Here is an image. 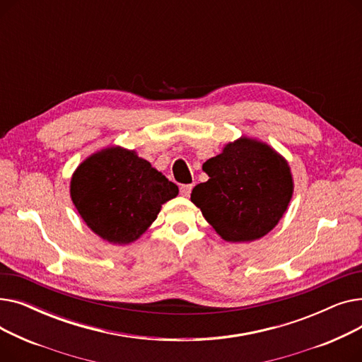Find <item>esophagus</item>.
I'll return each mask as SVG.
<instances>
[{
  "instance_id": "obj_1",
  "label": "esophagus",
  "mask_w": 362,
  "mask_h": 362,
  "mask_svg": "<svg viewBox=\"0 0 362 362\" xmlns=\"http://www.w3.org/2000/svg\"><path fill=\"white\" fill-rule=\"evenodd\" d=\"M192 185H182L180 186V194L183 195V197H189V195H191V192H192Z\"/></svg>"
}]
</instances>
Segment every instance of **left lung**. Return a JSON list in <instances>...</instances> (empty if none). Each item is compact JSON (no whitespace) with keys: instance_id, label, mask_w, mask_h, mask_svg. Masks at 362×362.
I'll return each mask as SVG.
<instances>
[{"instance_id":"8db88e82","label":"left lung","mask_w":362,"mask_h":362,"mask_svg":"<svg viewBox=\"0 0 362 362\" xmlns=\"http://www.w3.org/2000/svg\"><path fill=\"white\" fill-rule=\"evenodd\" d=\"M206 182L191 201L227 242H252L272 232L293 195L289 163L269 144L240 136L206 160Z\"/></svg>"}]
</instances>
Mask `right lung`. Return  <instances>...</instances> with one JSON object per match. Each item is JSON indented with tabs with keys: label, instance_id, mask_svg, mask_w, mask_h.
I'll return each instance as SVG.
<instances>
[{
	"label": "right lung",
	"instance_id": "add662e5",
	"mask_svg": "<svg viewBox=\"0 0 362 362\" xmlns=\"http://www.w3.org/2000/svg\"><path fill=\"white\" fill-rule=\"evenodd\" d=\"M179 187L136 151L108 146L74 170L70 197L89 229L114 245L139 239Z\"/></svg>",
	"mask_w": 362,
	"mask_h": 362
}]
</instances>
